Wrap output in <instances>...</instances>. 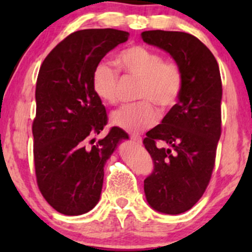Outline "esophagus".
Segmentation results:
<instances>
[{
	"mask_svg": "<svg viewBox=\"0 0 252 252\" xmlns=\"http://www.w3.org/2000/svg\"><path fill=\"white\" fill-rule=\"evenodd\" d=\"M130 138H131V141L136 144H141L142 143V138L140 137V136H136V135H131L130 136Z\"/></svg>",
	"mask_w": 252,
	"mask_h": 252,
	"instance_id": "obj_1",
	"label": "esophagus"
}]
</instances>
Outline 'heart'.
<instances>
[{
	"label": "heart",
	"mask_w": 252,
	"mask_h": 252,
	"mask_svg": "<svg viewBox=\"0 0 252 252\" xmlns=\"http://www.w3.org/2000/svg\"><path fill=\"white\" fill-rule=\"evenodd\" d=\"M121 67L129 76L141 79L136 98L142 102L124 105L112 112L111 123L130 132L142 131L155 124L158 120L156 105L168 110L178 103L181 94L182 72L172 60H163L158 52L144 46H131L120 52L117 57ZM120 73L111 63L99 62L94 66L91 85L94 94L105 104L118 100Z\"/></svg>",
	"instance_id": "heart-1"
}]
</instances>
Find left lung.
<instances>
[{
  "label": "left lung",
  "mask_w": 252,
  "mask_h": 252,
  "mask_svg": "<svg viewBox=\"0 0 252 252\" xmlns=\"http://www.w3.org/2000/svg\"><path fill=\"white\" fill-rule=\"evenodd\" d=\"M142 40L169 54L182 72L178 104L147 132L143 144L154 162L144 180L149 206L164 215L186 212L209 185L221 129V79L211 51L184 32L147 31ZM162 140L169 146H156Z\"/></svg>",
  "instance_id": "left-lung-1"
}]
</instances>
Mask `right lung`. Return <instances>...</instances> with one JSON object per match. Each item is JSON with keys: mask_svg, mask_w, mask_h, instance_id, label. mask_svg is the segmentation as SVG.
Here are the masks:
<instances>
[{"mask_svg": "<svg viewBox=\"0 0 252 252\" xmlns=\"http://www.w3.org/2000/svg\"><path fill=\"white\" fill-rule=\"evenodd\" d=\"M128 36V32L112 28L74 32L40 67L33 122L36 181L46 201L63 215L80 216L96 206L104 166L129 138L122 129L112 128L94 143L108 118L91 85L94 66Z\"/></svg>", "mask_w": 252, "mask_h": 252, "instance_id": "add662e5", "label": "right lung"}]
</instances>
